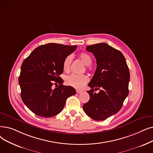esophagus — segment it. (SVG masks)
Wrapping results in <instances>:
<instances>
[{
	"label": "esophagus",
	"instance_id": "34e87169",
	"mask_svg": "<svg viewBox=\"0 0 153 153\" xmlns=\"http://www.w3.org/2000/svg\"><path fill=\"white\" fill-rule=\"evenodd\" d=\"M76 92L77 93V94H80V93L82 92V91H81L80 89H76Z\"/></svg>",
	"mask_w": 153,
	"mask_h": 153
}]
</instances>
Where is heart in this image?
<instances>
[{
  "instance_id": "b5f03b06",
  "label": "heart",
  "mask_w": 153,
  "mask_h": 153,
  "mask_svg": "<svg viewBox=\"0 0 153 153\" xmlns=\"http://www.w3.org/2000/svg\"><path fill=\"white\" fill-rule=\"evenodd\" d=\"M79 57L81 59V61L85 65H89L92 63V58L89 54L86 52H81L79 54ZM72 56L71 55L68 56L64 59L63 62V69L65 71H68L70 69L71 64L72 62ZM89 81L88 77L84 75H78L72 74L65 78V82L69 85L72 86L77 89H80L87 83Z\"/></svg>"
}]
</instances>
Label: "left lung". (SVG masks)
Listing matches in <instances>:
<instances>
[{
    "label": "left lung",
    "instance_id": "8db88e82",
    "mask_svg": "<svg viewBox=\"0 0 153 153\" xmlns=\"http://www.w3.org/2000/svg\"><path fill=\"white\" fill-rule=\"evenodd\" d=\"M86 50L94 54L97 63L88 85L89 101L83 105L85 114L96 121H103L120 110L129 94L130 74L122 53L105 43L93 44ZM95 90L100 92L96 93Z\"/></svg>",
    "mask_w": 153,
    "mask_h": 153
}]
</instances>
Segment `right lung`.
<instances>
[{
  "label": "right lung",
  "instance_id": "right-lung-1",
  "mask_svg": "<svg viewBox=\"0 0 153 153\" xmlns=\"http://www.w3.org/2000/svg\"><path fill=\"white\" fill-rule=\"evenodd\" d=\"M76 48L77 45L46 44L35 49L24 61L19 77L21 96L35 114L44 117L57 115L67 99L76 93L72 86L62 85L64 81L59 76L63 72L65 58ZM57 83L59 87L53 88Z\"/></svg>",
  "mask_w": 153,
  "mask_h": 153
}]
</instances>
